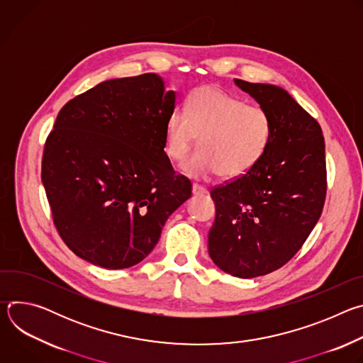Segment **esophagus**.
<instances>
[{
    "instance_id": "obj_1",
    "label": "esophagus",
    "mask_w": 363,
    "mask_h": 363,
    "mask_svg": "<svg viewBox=\"0 0 363 363\" xmlns=\"http://www.w3.org/2000/svg\"><path fill=\"white\" fill-rule=\"evenodd\" d=\"M192 192H194V195H205L206 188L199 185V184H192Z\"/></svg>"
}]
</instances>
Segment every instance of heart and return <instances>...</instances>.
Listing matches in <instances>:
<instances>
[{"label": "heart", "instance_id": "1", "mask_svg": "<svg viewBox=\"0 0 363 363\" xmlns=\"http://www.w3.org/2000/svg\"><path fill=\"white\" fill-rule=\"evenodd\" d=\"M273 118L262 106L216 87H198L186 101V111L175 109L165 126V150L179 161L200 135L198 147L182 162L195 178L218 172L237 178L260 162L273 139Z\"/></svg>", "mask_w": 363, "mask_h": 363}]
</instances>
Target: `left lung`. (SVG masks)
<instances>
[{
	"label": "left lung",
	"instance_id": "left-lung-1",
	"mask_svg": "<svg viewBox=\"0 0 363 363\" xmlns=\"http://www.w3.org/2000/svg\"><path fill=\"white\" fill-rule=\"evenodd\" d=\"M234 82L269 111L274 132L250 172L211 189L208 252L223 272L252 279L289 263L319 221L328 189L325 139L318 121L284 89Z\"/></svg>",
	"mask_w": 363,
	"mask_h": 363
}]
</instances>
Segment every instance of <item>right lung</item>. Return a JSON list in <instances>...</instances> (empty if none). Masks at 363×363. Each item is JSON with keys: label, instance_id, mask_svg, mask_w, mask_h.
Masks as SVG:
<instances>
[{"label": "right lung", "instance_id": "1", "mask_svg": "<svg viewBox=\"0 0 363 363\" xmlns=\"http://www.w3.org/2000/svg\"><path fill=\"white\" fill-rule=\"evenodd\" d=\"M175 99L145 73L99 83L59 112L41 181L59 235L83 260L109 270L140 263L191 196L164 150Z\"/></svg>", "mask_w": 363, "mask_h": 363}]
</instances>
